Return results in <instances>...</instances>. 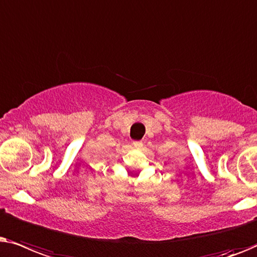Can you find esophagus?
Instances as JSON below:
<instances>
[{
	"label": "esophagus",
	"mask_w": 257,
	"mask_h": 257,
	"mask_svg": "<svg viewBox=\"0 0 257 257\" xmlns=\"http://www.w3.org/2000/svg\"><path fill=\"white\" fill-rule=\"evenodd\" d=\"M133 146H134V148L136 149H141L143 147V143L141 141H134L133 142Z\"/></svg>",
	"instance_id": "esophagus-1"
}]
</instances>
